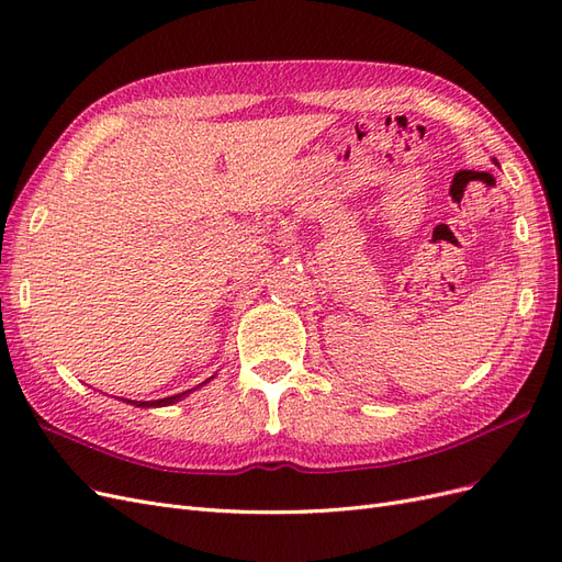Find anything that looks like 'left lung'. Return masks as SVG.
I'll list each match as a JSON object with an SVG mask.
<instances>
[{"label": "left lung", "instance_id": "1", "mask_svg": "<svg viewBox=\"0 0 562 562\" xmlns=\"http://www.w3.org/2000/svg\"><path fill=\"white\" fill-rule=\"evenodd\" d=\"M492 161H495V164H497V159H492Z\"/></svg>", "mask_w": 562, "mask_h": 562}]
</instances>
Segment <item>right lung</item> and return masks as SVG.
<instances>
[{"instance_id":"obj_1","label":"right lung","mask_w":562,"mask_h":562,"mask_svg":"<svg viewBox=\"0 0 562 562\" xmlns=\"http://www.w3.org/2000/svg\"><path fill=\"white\" fill-rule=\"evenodd\" d=\"M213 378H209L206 382H201L199 386H203V384H209ZM199 386H194V389H187V391H182V394H176V396H166V398H157V401H128V398H122L124 403H128V405H135V407H164V405H173V403H178V401H182V398H187L192 394V391H196Z\"/></svg>"}]
</instances>
